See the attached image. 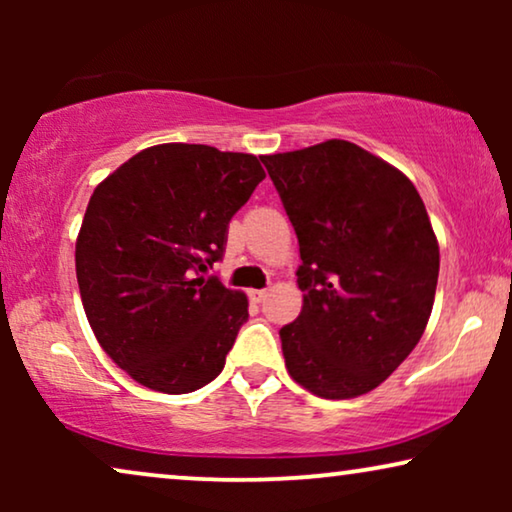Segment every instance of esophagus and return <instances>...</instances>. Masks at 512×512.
I'll list each match as a JSON object with an SVG mask.
<instances>
[{"label": "esophagus", "instance_id": "34e87169", "mask_svg": "<svg viewBox=\"0 0 512 512\" xmlns=\"http://www.w3.org/2000/svg\"><path fill=\"white\" fill-rule=\"evenodd\" d=\"M265 296H268V291H265V289H251L249 291V298L254 300V303H263Z\"/></svg>", "mask_w": 512, "mask_h": 512}]
</instances>
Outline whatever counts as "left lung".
<instances>
[{"label":"left lung","mask_w":512,"mask_h":512,"mask_svg":"<svg viewBox=\"0 0 512 512\" xmlns=\"http://www.w3.org/2000/svg\"><path fill=\"white\" fill-rule=\"evenodd\" d=\"M300 244L289 375L321 398L382 384L422 338L440 254L412 181L345 139L261 156Z\"/></svg>","instance_id":"obj_1"}]
</instances>
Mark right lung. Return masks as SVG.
I'll return each instance as SVG.
<instances>
[{
	"label": "right lung",
	"instance_id": "add662e5",
	"mask_svg": "<svg viewBox=\"0 0 512 512\" xmlns=\"http://www.w3.org/2000/svg\"><path fill=\"white\" fill-rule=\"evenodd\" d=\"M265 179L256 156L205 144L139 151L90 195L76 279L97 342L132 380L188 394L219 377L247 296L207 275Z\"/></svg>",
	"mask_w": 512,
	"mask_h": 512
}]
</instances>
